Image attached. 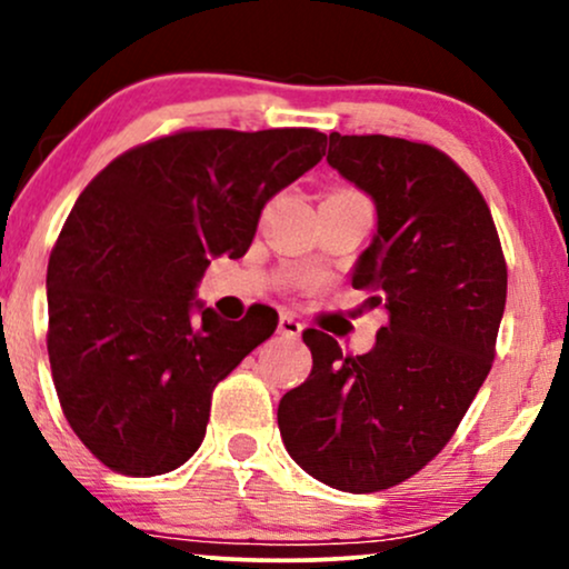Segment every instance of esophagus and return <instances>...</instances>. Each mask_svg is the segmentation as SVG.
Masks as SVG:
<instances>
[{
	"instance_id": "esophagus-1",
	"label": "esophagus",
	"mask_w": 569,
	"mask_h": 569,
	"mask_svg": "<svg viewBox=\"0 0 569 569\" xmlns=\"http://www.w3.org/2000/svg\"><path fill=\"white\" fill-rule=\"evenodd\" d=\"M278 331L283 337H299L302 335V323H299L293 316H289V312H283V316L278 318Z\"/></svg>"
}]
</instances>
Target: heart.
<instances>
[{
	"label": "heart",
	"instance_id": "b5f03b06",
	"mask_svg": "<svg viewBox=\"0 0 569 569\" xmlns=\"http://www.w3.org/2000/svg\"><path fill=\"white\" fill-rule=\"evenodd\" d=\"M329 198H361V194H358V192H350V189H339V192L329 194Z\"/></svg>",
	"mask_w": 569,
	"mask_h": 569
}]
</instances>
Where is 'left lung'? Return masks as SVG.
Instances as JSON below:
<instances>
[{
  "label": "left lung",
  "mask_w": 569,
  "mask_h": 569,
  "mask_svg": "<svg viewBox=\"0 0 569 569\" xmlns=\"http://www.w3.org/2000/svg\"><path fill=\"white\" fill-rule=\"evenodd\" d=\"M326 160L377 206L352 289L388 321L363 356L307 329L312 371L280 398L278 428L312 479L380 492L447 447L487 380L508 270L487 200L436 147L331 133Z\"/></svg>",
  "instance_id": "left-lung-1"
}]
</instances>
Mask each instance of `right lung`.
I'll list each match as a JSON object with an SVG mask.
<instances>
[{
  "mask_svg": "<svg viewBox=\"0 0 569 569\" xmlns=\"http://www.w3.org/2000/svg\"><path fill=\"white\" fill-rule=\"evenodd\" d=\"M312 128L179 130L84 187L48 264V356L71 430L107 468L158 476L198 452L213 388L278 312L194 302L213 257H243L272 194L318 166Z\"/></svg>",
  "mask_w": 569,
  "mask_h": 569,
  "instance_id": "add662e5",
  "label": "right lung"
}]
</instances>
